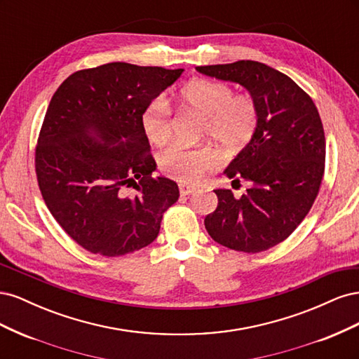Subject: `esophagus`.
Returning <instances> with one entry per match:
<instances>
[{
    "instance_id": "1",
    "label": "esophagus",
    "mask_w": 359,
    "mask_h": 359,
    "mask_svg": "<svg viewBox=\"0 0 359 359\" xmlns=\"http://www.w3.org/2000/svg\"><path fill=\"white\" fill-rule=\"evenodd\" d=\"M196 191V187H190V186H180V193L181 196H189V194Z\"/></svg>"
}]
</instances>
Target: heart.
<instances>
[{"instance_id": "b5f03b06", "label": "heart", "mask_w": 359, "mask_h": 359, "mask_svg": "<svg viewBox=\"0 0 359 359\" xmlns=\"http://www.w3.org/2000/svg\"><path fill=\"white\" fill-rule=\"evenodd\" d=\"M178 102L202 115V135L226 151H238L253 139L259 124V106L250 94L235 93L229 83L198 78L177 93ZM142 128L156 145H165L172 137L170 106L156 99L142 114ZM165 175L184 184H196L219 165V156L211 147H189L177 142L160 154Z\"/></svg>"}]
</instances>
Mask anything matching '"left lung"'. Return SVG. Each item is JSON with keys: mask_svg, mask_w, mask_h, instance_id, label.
Segmentation results:
<instances>
[{"mask_svg": "<svg viewBox=\"0 0 359 359\" xmlns=\"http://www.w3.org/2000/svg\"><path fill=\"white\" fill-rule=\"evenodd\" d=\"M196 70L241 83L259 106L253 139L224 170L232 186L248 182L247 193L236 199L232 190H214L219 205L205 217V227L215 243L235 252H265L297 229L319 193L325 133L318 107L289 76L262 62L241 60Z\"/></svg>", "mask_w": 359, "mask_h": 359, "instance_id": "1", "label": "left lung"}]
</instances>
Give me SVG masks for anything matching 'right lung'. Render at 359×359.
<instances>
[{
    "mask_svg": "<svg viewBox=\"0 0 359 359\" xmlns=\"http://www.w3.org/2000/svg\"><path fill=\"white\" fill-rule=\"evenodd\" d=\"M182 72L109 62L74 72L52 95L36 145L39 189L62 231L90 253L147 247L178 201L177 182L153 177L142 114Z\"/></svg>",
    "mask_w": 359,
    "mask_h": 359,
    "instance_id": "right-lung-1",
    "label": "right lung"
}]
</instances>
